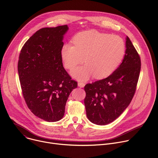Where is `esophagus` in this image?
I'll return each mask as SVG.
<instances>
[{
    "mask_svg": "<svg viewBox=\"0 0 158 158\" xmlns=\"http://www.w3.org/2000/svg\"><path fill=\"white\" fill-rule=\"evenodd\" d=\"M77 85H78V86L80 87H84V85H85V84L83 83V82H79Z\"/></svg>",
    "mask_w": 158,
    "mask_h": 158,
    "instance_id": "1",
    "label": "esophagus"
}]
</instances>
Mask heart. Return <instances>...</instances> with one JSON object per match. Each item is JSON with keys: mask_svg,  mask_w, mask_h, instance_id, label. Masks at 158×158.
Instances as JSON below:
<instances>
[{"mask_svg": "<svg viewBox=\"0 0 158 158\" xmlns=\"http://www.w3.org/2000/svg\"><path fill=\"white\" fill-rule=\"evenodd\" d=\"M74 45L65 44L61 49L64 66L73 68L84 61L85 65L71 72L74 77L86 81L91 77L101 79L110 76L122 62L126 52L124 40L118 35L96 30L83 31L73 38Z\"/></svg>", "mask_w": 158, "mask_h": 158, "instance_id": "1", "label": "heart"}]
</instances>
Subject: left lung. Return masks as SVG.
I'll use <instances>...</instances> for the list:
<instances>
[{
	"instance_id": "left-lung-1",
	"label": "left lung",
	"mask_w": 158,
	"mask_h": 158,
	"mask_svg": "<svg viewBox=\"0 0 158 158\" xmlns=\"http://www.w3.org/2000/svg\"><path fill=\"white\" fill-rule=\"evenodd\" d=\"M122 63L107 77L84 86V105L89 120L106 125L116 120L129 105L136 92L141 59L127 36Z\"/></svg>"
}]
</instances>
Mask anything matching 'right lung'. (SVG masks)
Instances as JSON below:
<instances>
[{"instance_id": "1", "label": "right lung", "mask_w": 158, "mask_h": 158, "mask_svg": "<svg viewBox=\"0 0 158 158\" xmlns=\"http://www.w3.org/2000/svg\"><path fill=\"white\" fill-rule=\"evenodd\" d=\"M67 25L37 31L22 47L18 73L25 101L32 113L48 121L60 120L77 82L64 69L61 58Z\"/></svg>"}]
</instances>
